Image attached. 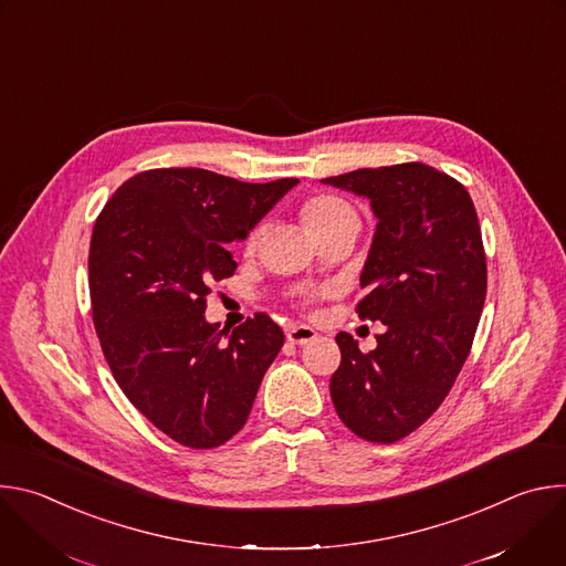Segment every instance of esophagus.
<instances>
[{"mask_svg": "<svg viewBox=\"0 0 566 566\" xmlns=\"http://www.w3.org/2000/svg\"><path fill=\"white\" fill-rule=\"evenodd\" d=\"M317 338L315 329L306 327V325H293L291 329H286V340L291 345H306V343H313Z\"/></svg>", "mask_w": 566, "mask_h": 566, "instance_id": "1", "label": "esophagus"}]
</instances>
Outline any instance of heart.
<instances>
[{
	"label": "heart",
	"instance_id": "b5f03b06",
	"mask_svg": "<svg viewBox=\"0 0 566 566\" xmlns=\"http://www.w3.org/2000/svg\"><path fill=\"white\" fill-rule=\"evenodd\" d=\"M300 219L313 239L336 230H345V228L358 230V223H360L356 208L347 199L329 192L308 197L300 208ZM260 234H262V226L251 232L249 249H255Z\"/></svg>",
	"mask_w": 566,
	"mask_h": 566
}]
</instances>
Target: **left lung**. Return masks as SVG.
<instances>
[{
	"label": "left lung",
	"instance_id": "left-lung-1",
	"mask_svg": "<svg viewBox=\"0 0 566 566\" xmlns=\"http://www.w3.org/2000/svg\"><path fill=\"white\" fill-rule=\"evenodd\" d=\"M322 184L365 197L378 219L360 273V317L385 325L363 354L340 332L332 400L365 441L394 443L428 421L452 389L486 300V255L468 190L423 166L365 168Z\"/></svg>",
	"mask_w": 566,
	"mask_h": 566
}]
</instances>
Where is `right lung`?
Wrapping results in <instances>:
<instances>
[{
	"label": "right lung",
	"mask_w": 566,
	"mask_h": 566,
	"mask_svg": "<svg viewBox=\"0 0 566 566\" xmlns=\"http://www.w3.org/2000/svg\"><path fill=\"white\" fill-rule=\"evenodd\" d=\"M295 186L160 168L125 181L96 219L90 293L103 354L132 406L181 446L217 448L244 428L284 345L266 313L232 334L203 313L210 284L237 269L228 244Z\"/></svg>",
	"instance_id": "obj_1"
}]
</instances>
